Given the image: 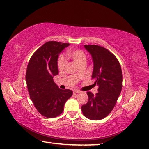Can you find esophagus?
I'll list each match as a JSON object with an SVG mask.
<instances>
[{
  "instance_id": "esophagus-1",
  "label": "esophagus",
  "mask_w": 149,
  "mask_h": 149,
  "mask_svg": "<svg viewBox=\"0 0 149 149\" xmlns=\"http://www.w3.org/2000/svg\"><path fill=\"white\" fill-rule=\"evenodd\" d=\"M73 93L74 94H78V93H81V91H79V90H74L73 91Z\"/></svg>"
}]
</instances>
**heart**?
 <instances>
[{"mask_svg": "<svg viewBox=\"0 0 149 149\" xmlns=\"http://www.w3.org/2000/svg\"><path fill=\"white\" fill-rule=\"evenodd\" d=\"M68 56L77 63L78 65H80L82 63H86V56L83 51L80 50H68L67 52ZM67 65V60L62 56H60L58 60V68L61 71H63L65 69Z\"/></svg>", "mask_w": 149, "mask_h": 149, "instance_id": "b5f03b06", "label": "heart"}]
</instances>
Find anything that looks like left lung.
I'll list each match as a JSON object with an SVG mask.
<instances>
[{"mask_svg": "<svg viewBox=\"0 0 149 149\" xmlns=\"http://www.w3.org/2000/svg\"><path fill=\"white\" fill-rule=\"evenodd\" d=\"M91 54L93 69L92 79L99 86L98 93L88 92V101L82 106L84 116L91 120H100L113 109L122 89L121 67L116 57L108 49L95 45H84Z\"/></svg>", "mask_w": 149, "mask_h": 149, "instance_id": "obj_1", "label": "left lung"}]
</instances>
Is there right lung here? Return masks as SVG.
<instances>
[{
  "label": "right lung",
  "instance_id": "obj_1",
  "mask_svg": "<svg viewBox=\"0 0 149 149\" xmlns=\"http://www.w3.org/2000/svg\"><path fill=\"white\" fill-rule=\"evenodd\" d=\"M69 43L48 41L31 57L26 72V82L30 99L39 113L47 118L58 116L66 101L72 96L70 89H61L53 78L58 74L59 54Z\"/></svg>",
  "mask_w": 149,
  "mask_h": 149
}]
</instances>
